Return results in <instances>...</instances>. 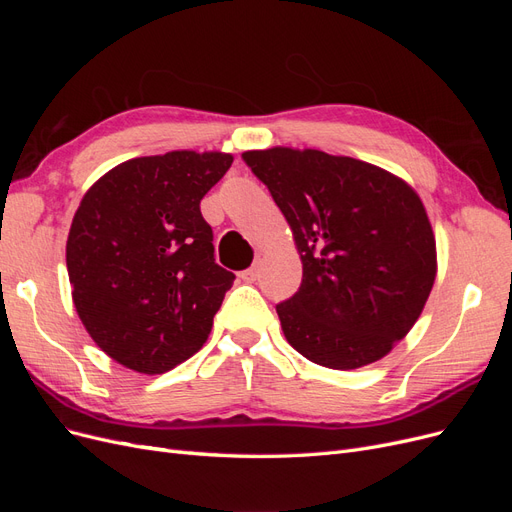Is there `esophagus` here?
Masks as SVG:
<instances>
[{"label":"esophagus","mask_w":512,"mask_h":512,"mask_svg":"<svg viewBox=\"0 0 512 512\" xmlns=\"http://www.w3.org/2000/svg\"><path fill=\"white\" fill-rule=\"evenodd\" d=\"M241 280L247 282V284H252V282L258 280V262H254V265H252L250 269H245V271L241 273Z\"/></svg>","instance_id":"esophagus-1"}]
</instances>
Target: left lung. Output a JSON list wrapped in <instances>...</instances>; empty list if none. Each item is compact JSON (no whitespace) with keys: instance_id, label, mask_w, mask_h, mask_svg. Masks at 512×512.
I'll use <instances>...</instances> for the list:
<instances>
[{"instance_id":"1","label":"left lung","mask_w":512,"mask_h":512,"mask_svg":"<svg viewBox=\"0 0 512 512\" xmlns=\"http://www.w3.org/2000/svg\"><path fill=\"white\" fill-rule=\"evenodd\" d=\"M241 158L269 188L301 254V286L275 307L288 344L331 369L389 354L421 316L438 271L418 194L389 170L318 149Z\"/></svg>"}]
</instances>
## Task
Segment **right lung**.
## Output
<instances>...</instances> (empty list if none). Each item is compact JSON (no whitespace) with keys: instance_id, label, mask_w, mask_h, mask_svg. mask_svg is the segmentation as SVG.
<instances>
[{"instance_id":"obj_1","label":"right lung","mask_w":512,"mask_h":512,"mask_svg":"<svg viewBox=\"0 0 512 512\" xmlns=\"http://www.w3.org/2000/svg\"><path fill=\"white\" fill-rule=\"evenodd\" d=\"M230 153L168 151L108 170L83 196L66 243L72 301L123 367L164 374L196 354L235 273L213 258L200 200Z\"/></svg>"}]
</instances>
